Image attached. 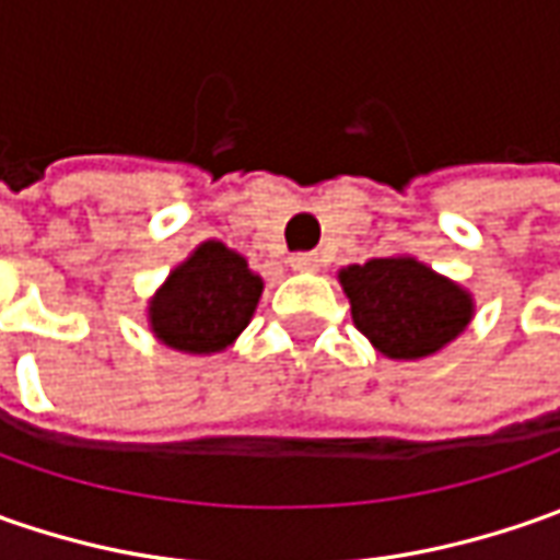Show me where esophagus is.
Masks as SVG:
<instances>
[{
	"instance_id": "1",
	"label": "esophagus",
	"mask_w": 560,
	"mask_h": 560,
	"mask_svg": "<svg viewBox=\"0 0 560 560\" xmlns=\"http://www.w3.org/2000/svg\"><path fill=\"white\" fill-rule=\"evenodd\" d=\"M290 265L295 270H317L320 268V258L317 255H292Z\"/></svg>"
}]
</instances>
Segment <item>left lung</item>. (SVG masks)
Masks as SVG:
<instances>
[{
	"label": "left lung",
	"mask_w": 560,
	"mask_h": 560,
	"mask_svg": "<svg viewBox=\"0 0 560 560\" xmlns=\"http://www.w3.org/2000/svg\"><path fill=\"white\" fill-rule=\"evenodd\" d=\"M352 320L389 361H420L455 342L474 320L477 302L462 283L415 255L371 258L339 273Z\"/></svg>",
	"instance_id": "1"
}]
</instances>
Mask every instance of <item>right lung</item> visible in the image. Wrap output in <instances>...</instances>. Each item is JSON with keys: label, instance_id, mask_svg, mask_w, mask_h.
<instances>
[{"label": "right lung", "instance_id": "1", "mask_svg": "<svg viewBox=\"0 0 560 560\" xmlns=\"http://www.w3.org/2000/svg\"><path fill=\"white\" fill-rule=\"evenodd\" d=\"M265 292L261 273L218 240L186 255L145 305L152 336L186 355H214L236 342Z\"/></svg>", "mask_w": 560, "mask_h": 560}]
</instances>
